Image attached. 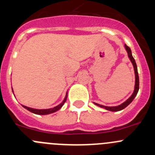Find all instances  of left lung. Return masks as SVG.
I'll list each match as a JSON object with an SVG mask.
<instances>
[{
	"label": "left lung",
	"instance_id": "1",
	"mask_svg": "<svg viewBox=\"0 0 155 155\" xmlns=\"http://www.w3.org/2000/svg\"><path fill=\"white\" fill-rule=\"evenodd\" d=\"M124 47H125L127 52L128 58H129L130 60L131 63L133 64V66H134V73H135V79H135V87H134V93H133L132 95H131V96L130 97L128 98L126 101H124L123 104H121V105L116 106V107H106V106H103V105H101V104L94 103L95 105L98 106V107H100L101 108H104V109H107V110L112 111V112H118V111L122 110V109H124V108H126L130 104L131 102H132L133 101H134V99L135 98V97L137 96V93H138V91H139L140 80H139V75H138V70H137V64H136V61H135V60H134V57L132 56V53H131L130 48L128 47L126 44L124 45Z\"/></svg>",
	"mask_w": 155,
	"mask_h": 155
}]
</instances>
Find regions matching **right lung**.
<instances>
[{"label": "right lung", "instance_id": "add662e5", "mask_svg": "<svg viewBox=\"0 0 155 155\" xmlns=\"http://www.w3.org/2000/svg\"><path fill=\"white\" fill-rule=\"evenodd\" d=\"M67 98H68V92H67L66 96H65L64 99V101H62V103H61L59 105L56 106L55 107L51 108V109H33V108H30V107H25V106H23V105H22V107L24 108H25L26 109H28V110L30 111V112H33V113H34V114H37V115H48V114L53 113V112H57L58 110H59L61 108L63 107V105L64 104V103L66 102Z\"/></svg>", "mask_w": 155, "mask_h": 155}]
</instances>
